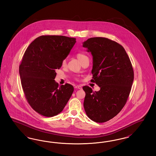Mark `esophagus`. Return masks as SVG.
I'll use <instances>...</instances> for the list:
<instances>
[{"label":"esophagus","mask_w":156,"mask_h":156,"mask_svg":"<svg viewBox=\"0 0 156 156\" xmlns=\"http://www.w3.org/2000/svg\"><path fill=\"white\" fill-rule=\"evenodd\" d=\"M75 88L76 89H81L82 86L81 85H76L75 87Z\"/></svg>","instance_id":"esophagus-1"}]
</instances>
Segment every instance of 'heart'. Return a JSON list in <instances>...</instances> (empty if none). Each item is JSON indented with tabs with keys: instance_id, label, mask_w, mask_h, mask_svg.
Wrapping results in <instances>:
<instances>
[{
	"instance_id": "obj_1",
	"label": "heart",
	"mask_w": 156,
	"mask_h": 156,
	"mask_svg": "<svg viewBox=\"0 0 156 156\" xmlns=\"http://www.w3.org/2000/svg\"><path fill=\"white\" fill-rule=\"evenodd\" d=\"M76 58H78V59L80 62H81L83 59H84L85 58H86L88 57L87 55H85V54H82V53H78V54H76ZM61 65H62V67H65V66H66V59H63V60L62 61Z\"/></svg>"
}]
</instances>
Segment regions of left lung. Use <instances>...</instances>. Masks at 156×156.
<instances>
[{
    "label": "left lung",
    "mask_w": 156,
    "mask_h": 156,
    "mask_svg": "<svg viewBox=\"0 0 156 156\" xmlns=\"http://www.w3.org/2000/svg\"><path fill=\"white\" fill-rule=\"evenodd\" d=\"M83 47L93 56L91 81L101 88L93 91L88 86L83 87V107L89 119L103 123L116 116L125 105L133 82V69L124 48L115 41L92 37Z\"/></svg>",
    "instance_id": "obj_1"
}]
</instances>
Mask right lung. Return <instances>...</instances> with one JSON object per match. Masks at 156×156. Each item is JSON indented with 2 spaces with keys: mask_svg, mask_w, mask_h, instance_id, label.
<instances>
[{
  "mask_svg": "<svg viewBox=\"0 0 156 156\" xmlns=\"http://www.w3.org/2000/svg\"><path fill=\"white\" fill-rule=\"evenodd\" d=\"M76 43V38L63 36H41L27 47L19 66L21 83L26 99L39 114L52 117L62 111L74 87L59 85L54 79Z\"/></svg>",
  "mask_w": 156,
  "mask_h": 156,
  "instance_id": "1",
  "label": "right lung"
}]
</instances>
